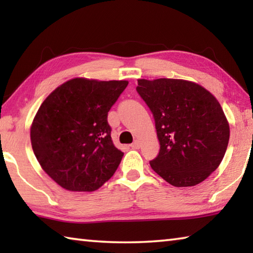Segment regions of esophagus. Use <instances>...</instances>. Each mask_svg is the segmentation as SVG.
<instances>
[{
    "mask_svg": "<svg viewBox=\"0 0 253 253\" xmlns=\"http://www.w3.org/2000/svg\"><path fill=\"white\" fill-rule=\"evenodd\" d=\"M139 146H140V145H139V142H138V140H135L134 143L130 144V147H131L132 149H138V148H139Z\"/></svg>",
    "mask_w": 253,
    "mask_h": 253,
    "instance_id": "1",
    "label": "esophagus"
}]
</instances>
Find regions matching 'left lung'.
<instances>
[{
    "mask_svg": "<svg viewBox=\"0 0 253 253\" xmlns=\"http://www.w3.org/2000/svg\"><path fill=\"white\" fill-rule=\"evenodd\" d=\"M136 90L152 111L161 145L151 168L176 187L203 182L219 168L230 138L216 98L181 79H139Z\"/></svg>",
    "mask_w": 253,
    "mask_h": 253,
    "instance_id": "obj_1",
    "label": "left lung"
}]
</instances>
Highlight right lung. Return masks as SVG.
<instances>
[{
    "instance_id": "obj_1",
    "label": "right lung",
    "mask_w": 253,
    "mask_h": 253,
    "mask_svg": "<svg viewBox=\"0 0 253 253\" xmlns=\"http://www.w3.org/2000/svg\"><path fill=\"white\" fill-rule=\"evenodd\" d=\"M127 84L75 78L42 102L31 126L32 149L61 187L92 192L116 172L124 153L111 140L107 117Z\"/></svg>"
}]
</instances>
